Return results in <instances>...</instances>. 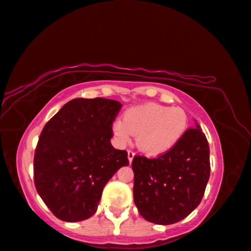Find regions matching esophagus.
<instances>
[{
    "mask_svg": "<svg viewBox=\"0 0 251 251\" xmlns=\"http://www.w3.org/2000/svg\"><path fill=\"white\" fill-rule=\"evenodd\" d=\"M134 156H135V153H134L133 150H128V151H127V157H128L129 162H132Z\"/></svg>",
    "mask_w": 251,
    "mask_h": 251,
    "instance_id": "1",
    "label": "esophagus"
}]
</instances>
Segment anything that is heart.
Instances as JSON below:
<instances>
[{
  "mask_svg": "<svg viewBox=\"0 0 251 251\" xmlns=\"http://www.w3.org/2000/svg\"><path fill=\"white\" fill-rule=\"evenodd\" d=\"M188 127V115L182 108L146 103L128 109L124 121L114 124V133L122 144L137 134V148L147 156L158 157L174 149L184 137Z\"/></svg>",
  "mask_w": 251,
  "mask_h": 251,
  "instance_id": "1",
  "label": "heart"
}]
</instances>
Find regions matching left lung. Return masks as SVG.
Here are the masks:
<instances>
[{"instance_id": "8db88e82", "label": "left lung", "mask_w": 251, "mask_h": 251, "mask_svg": "<svg viewBox=\"0 0 251 251\" xmlns=\"http://www.w3.org/2000/svg\"><path fill=\"white\" fill-rule=\"evenodd\" d=\"M133 196L139 213L154 224L182 221L199 206L210 175L209 146L200 126L188 128L169 152L135 156Z\"/></svg>"}]
</instances>
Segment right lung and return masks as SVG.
I'll use <instances>...</instances> for the list:
<instances>
[{
  "label": "right lung",
  "instance_id": "1",
  "mask_svg": "<svg viewBox=\"0 0 251 251\" xmlns=\"http://www.w3.org/2000/svg\"><path fill=\"white\" fill-rule=\"evenodd\" d=\"M121 108L109 99H74L45 124L35 150L34 183L59 220L94 215L104 185L129 164L126 151L110 143Z\"/></svg>",
  "mask_w": 251,
  "mask_h": 251
}]
</instances>
